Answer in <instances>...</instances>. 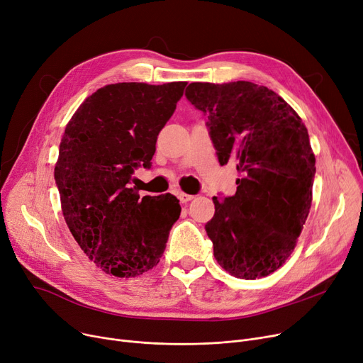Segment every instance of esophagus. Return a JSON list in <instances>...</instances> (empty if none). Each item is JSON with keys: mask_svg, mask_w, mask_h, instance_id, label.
<instances>
[{"mask_svg": "<svg viewBox=\"0 0 363 363\" xmlns=\"http://www.w3.org/2000/svg\"><path fill=\"white\" fill-rule=\"evenodd\" d=\"M178 199H179V201L181 203H188V201H191L193 199H194V196H191V194H185V193H178Z\"/></svg>", "mask_w": 363, "mask_h": 363, "instance_id": "34e87169", "label": "esophagus"}]
</instances>
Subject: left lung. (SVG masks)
I'll use <instances>...</instances> for the list:
<instances>
[{
	"label": "left lung",
	"instance_id": "1",
	"mask_svg": "<svg viewBox=\"0 0 363 363\" xmlns=\"http://www.w3.org/2000/svg\"><path fill=\"white\" fill-rule=\"evenodd\" d=\"M185 97L207 118L219 163L234 157L241 174L234 196L213 197L206 233L215 259L237 278L269 275L294 250L311 211L308 129L278 94L253 82H193Z\"/></svg>",
	"mask_w": 363,
	"mask_h": 363
}]
</instances>
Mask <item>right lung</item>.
<instances>
[{"label": "right lung", "mask_w": 363, "mask_h": 363, "mask_svg": "<svg viewBox=\"0 0 363 363\" xmlns=\"http://www.w3.org/2000/svg\"><path fill=\"white\" fill-rule=\"evenodd\" d=\"M186 82H122L95 91L67 123L54 169L62 211L84 253L119 278L155 268L181 213L172 194L129 188L135 169L151 167L159 132Z\"/></svg>", "instance_id": "add662e5"}]
</instances>
